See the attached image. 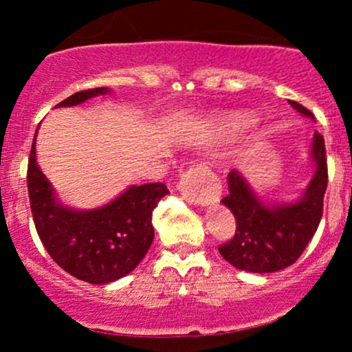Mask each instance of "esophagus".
Segmentation results:
<instances>
[{
    "mask_svg": "<svg viewBox=\"0 0 352 352\" xmlns=\"http://www.w3.org/2000/svg\"><path fill=\"white\" fill-rule=\"evenodd\" d=\"M179 190L185 200L195 205H208L220 197V185L207 165H193L182 173Z\"/></svg>",
    "mask_w": 352,
    "mask_h": 352,
    "instance_id": "obj_1",
    "label": "esophagus"
}]
</instances>
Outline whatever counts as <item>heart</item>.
Returning <instances> with one entry per match:
<instances>
[{"label":"heart","instance_id":"1","mask_svg":"<svg viewBox=\"0 0 352 352\" xmlns=\"http://www.w3.org/2000/svg\"><path fill=\"white\" fill-rule=\"evenodd\" d=\"M253 124V119L248 114H241V112H233V114H228L221 117L218 120V131L223 132V134H235V132L243 131V129L250 127Z\"/></svg>","mask_w":352,"mask_h":352}]
</instances>
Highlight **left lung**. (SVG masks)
Listing matches in <instances>:
<instances>
[{"mask_svg": "<svg viewBox=\"0 0 352 352\" xmlns=\"http://www.w3.org/2000/svg\"><path fill=\"white\" fill-rule=\"evenodd\" d=\"M289 104L302 116L314 119L300 102L289 100ZM311 157L316 172L308 188L293 204L266 205L254 195L240 172L228 173V195L221 204L235 215L236 230L232 240L218 246V252L230 265L252 273H273L301 256L321 221L328 187L324 139L318 132L313 135Z\"/></svg>", "mask_w": 352, "mask_h": 352, "instance_id": "1", "label": "left lung"}]
</instances>
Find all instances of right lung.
I'll return each mask as SVG.
<instances>
[{
  "label": "right lung",
  "instance_id": "right-lung-1",
  "mask_svg": "<svg viewBox=\"0 0 352 352\" xmlns=\"http://www.w3.org/2000/svg\"><path fill=\"white\" fill-rule=\"evenodd\" d=\"M107 92V87L86 89L56 107L78 106ZM36 134L28 162V193L36 232L46 252L64 272L92 285H106L131 273L151 248L152 212L168 193L167 187L160 182L132 185L104 207H64L36 162Z\"/></svg>",
  "mask_w": 352,
  "mask_h": 352
}]
</instances>
